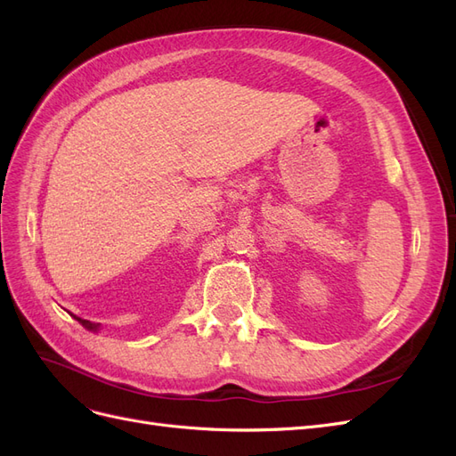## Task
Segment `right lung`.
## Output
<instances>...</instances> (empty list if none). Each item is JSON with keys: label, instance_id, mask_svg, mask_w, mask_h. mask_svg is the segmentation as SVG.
<instances>
[{"label": "right lung", "instance_id": "add662e5", "mask_svg": "<svg viewBox=\"0 0 456 456\" xmlns=\"http://www.w3.org/2000/svg\"><path fill=\"white\" fill-rule=\"evenodd\" d=\"M76 317V315H74ZM76 320L81 323V325H84L86 329H89V330H96V329H99V323H94V322H89V320H81V317H76Z\"/></svg>", "mask_w": 456, "mask_h": 456}]
</instances>
